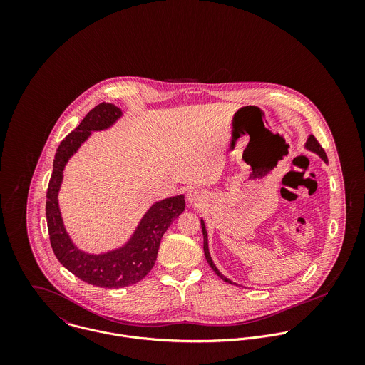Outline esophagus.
<instances>
[{
  "label": "esophagus",
  "mask_w": 365,
  "mask_h": 365,
  "mask_svg": "<svg viewBox=\"0 0 365 365\" xmlns=\"http://www.w3.org/2000/svg\"><path fill=\"white\" fill-rule=\"evenodd\" d=\"M187 200H188V202H190L191 205L198 207V205H201V204L205 202V194H204L201 190H198V188H192V190L188 191Z\"/></svg>",
  "instance_id": "1"
}]
</instances>
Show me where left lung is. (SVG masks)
Segmentation results:
<instances>
[{"label": "left lung", "instance_id": "8db88e82", "mask_svg": "<svg viewBox=\"0 0 365 365\" xmlns=\"http://www.w3.org/2000/svg\"><path fill=\"white\" fill-rule=\"evenodd\" d=\"M304 148L307 149V150H309V152H312L314 155H317V156L320 157L326 164L329 163V160H327V156H326V153H324V150L322 149V146L317 143V140H316V138L313 136V135H309L308 136V139H307V142H305V145H304ZM201 227H202V235H204V253H205V259L208 261L209 265H210V268L215 271V274L219 277V278H222L225 282H227V284H232V285H237L236 282H233L232 279H229V278H226L219 269H217V267L213 264V260H212V257H210V253H209V246H208V232H207V226H205V220L201 217Z\"/></svg>", "mask_w": 365, "mask_h": 365}]
</instances>
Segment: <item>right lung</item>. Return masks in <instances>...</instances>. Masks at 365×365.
<instances>
[{"label":"right lung","instance_id":"right-lung-1","mask_svg":"<svg viewBox=\"0 0 365 365\" xmlns=\"http://www.w3.org/2000/svg\"><path fill=\"white\" fill-rule=\"evenodd\" d=\"M122 116V109L110 103L97 105L86 115L56 150L46 194V219L54 256L76 277L100 288H122L143 279L156 262L163 235L185 209L182 194L153 202L123 245L101 253L84 252L71 240L58 207L64 168L93 132L110 129Z\"/></svg>","mask_w":365,"mask_h":365}]
</instances>
